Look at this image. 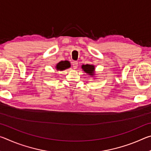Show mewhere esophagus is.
I'll use <instances>...</instances> for the list:
<instances>
[{"mask_svg":"<svg viewBox=\"0 0 151 151\" xmlns=\"http://www.w3.org/2000/svg\"><path fill=\"white\" fill-rule=\"evenodd\" d=\"M72 64H73V67L75 68V69H76V68L78 67V62L77 61H73V62L72 63Z\"/></svg>","mask_w":151,"mask_h":151,"instance_id":"34e87169","label":"esophagus"}]
</instances>
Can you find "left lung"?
Instances as JSON below:
<instances>
[{"instance_id":"8db88e82","label":"left lung","mask_w":151,"mask_h":151,"mask_svg":"<svg viewBox=\"0 0 151 151\" xmlns=\"http://www.w3.org/2000/svg\"><path fill=\"white\" fill-rule=\"evenodd\" d=\"M82 68L86 73L88 74L89 75H94V66L92 65H83Z\"/></svg>"}]
</instances>
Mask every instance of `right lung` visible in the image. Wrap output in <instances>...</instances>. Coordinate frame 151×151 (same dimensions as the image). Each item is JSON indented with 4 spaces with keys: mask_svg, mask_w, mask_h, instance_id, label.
I'll use <instances>...</instances> for the list:
<instances>
[{
    "mask_svg": "<svg viewBox=\"0 0 151 151\" xmlns=\"http://www.w3.org/2000/svg\"><path fill=\"white\" fill-rule=\"evenodd\" d=\"M70 67V63L68 60H62L56 65V69L57 70H64Z\"/></svg>",
    "mask_w": 151,
    "mask_h": 151,
    "instance_id": "add662e5",
    "label": "right lung"
}]
</instances>
